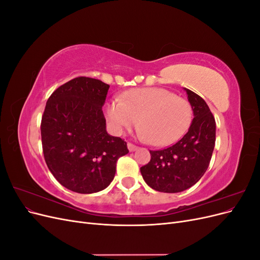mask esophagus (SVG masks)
Listing matches in <instances>:
<instances>
[{
    "label": "esophagus",
    "mask_w": 260,
    "mask_h": 260,
    "mask_svg": "<svg viewBox=\"0 0 260 260\" xmlns=\"http://www.w3.org/2000/svg\"><path fill=\"white\" fill-rule=\"evenodd\" d=\"M128 148H129L130 152H135V151H137V149H138V146L135 145L133 143L128 142Z\"/></svg>",
    "instance_id": "34e87169"
}]
</instances>
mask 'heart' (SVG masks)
I'll list each match as a JSON object with an SVG mask.
<instances>
[{"instance_id": "obj_1", "label": "heart", "mask_w": 260, "mask_h": 260, "mask_svg": "<svg viewBox=\"0 0 260 260\" xmlns=\"http://www.w3.org/2000/svg\"><path fill=\"white\" fill-rule=\"evenodd\" d=\"M106 117L118 133L139 120L140 137L155 146H167L190 127L193 109L186 99L162 88H139L106 105Z\"/></svg>"}]
</instances>
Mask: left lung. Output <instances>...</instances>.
<instances>
[{
	"instance_id": "1",
	"label": "left lung",
	"mask_w": 260,
	"mask_h": 260,
	"mask_svg": "<svg viewBox=\"0 0 260 260\" xmlns=\"http://www.w3.org/2000/svg\"><path fill=\"white\" fill-rule=\"evenodd\" d=\"M194 118L186 135L177 143L149 151L151 160L141 167L148 186L164 193H178L194 185L205 174L216 142V121L206 102L185 89Z\"/></svg>"
}]
</instances>
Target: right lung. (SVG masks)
Here are the masks:
<instances>
[{"label": "right lung", "instance_id": "obj_1", "mask_svg": "<svg viewBox=\"0 0 260 260\" xmlns=\"http://www.w3.org/2000/svg\"><path fill=\"white\" fill-rule=\"evenodd\" d=\"M109 85L77 77L55 90L46 102L41 139L46 165L70 191L91 194L113 181L118 158L128 154L127 142L106 132L102 111Z\"/></svg>", "mask_w": 260, "mask_h": 260}]
</instances>
